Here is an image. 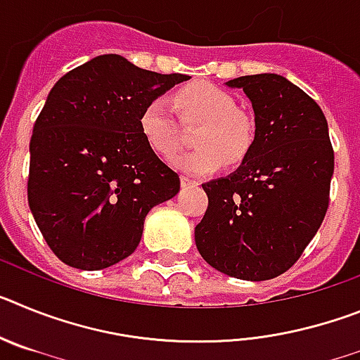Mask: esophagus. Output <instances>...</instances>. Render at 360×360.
<instances>
[{
	"mask_svg": "<svg viewBox=\"0 0 360 360\" xmlns=\"http://www.w3.org/2000/svg\"><path fill=\"white\" fill-rule=\"evenodd\" d=\"M180 184H182V187H196V186H198V182H196V180H193V178H189V176L180 178Z\"/></svg>",
	"mask_w": 360,
	"mask_h": 360,
	"instance_id": "1",
	"label": "esophagus"
}]
</instances>
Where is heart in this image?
Instances as JSON below:
<instances>
[{"mask_svg":"<svg viewBox=\"0 0 360 360\" xmlns=\"http://www.w3.org/2000/svg\"><path fill=\"white\" fill-rule=\"evenodd\" d=\"M186 122H202L193 142L198 148L173 158L176 169L195 176L219 171L224 162L240 164L254 141V126L238 111L236 98L211 82H195L174 95ZM139 129L153 151L167 158L180 146V126L164 97L151 98L139 115Z\"/></svg>","mask_w":360,"mask_h":360,"instance_id":"heart-1","label":"heart"}]
</instances>
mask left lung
Returning <instances> with one entry per match:
<instances>
[{
	"mask_svg": "<svg viewBox=\"0 0 360 360\" xmlns=\"http://www.w3.org/2000/svg\"><path fill=\"white\" fill-rule=\"evenodd\" d=\"M250 98L256 133L229 176L202 184L209 205L195 229L212 269L247 281L287 272L323 224L333 149L323 110L278 73L225 82Z\"/></svg>",
	"mask_w": 360,
	"mask_h": 360,
	"instance_id": "left-lung-1",
	"label": "left lung"
}]
</instances>
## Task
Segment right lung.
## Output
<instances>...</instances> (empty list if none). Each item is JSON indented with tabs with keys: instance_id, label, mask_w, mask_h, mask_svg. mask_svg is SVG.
Instances as JSON below:
<instances>
[{
	"instance_id": "add662e5",
	"label": "right lung",
	"mask_w": 360,
	"mask_h": 360,
	"mask_svg": "<svg viewBox=\"0 0 360 360\" xmlns=\"http://www.w3.org/2000/svg\"><path fill=\"white\" fill-rule=\"evenodd\" d=\"M187 79L106 53L53 84L30 139L28 205L63 263L101 270L122 262L141 243L148 212L180 191L139 115Z\"/></svg>"
}]
</instances>
